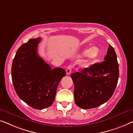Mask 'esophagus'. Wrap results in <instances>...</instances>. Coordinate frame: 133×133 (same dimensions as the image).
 <instances>
[{
    "label": "esophagus",
    "mask_w": 133,
    "mask_h": 133,
    "mask_svg": "<svg viewBox=\"0 0 133 133\" xmlns=\"http://www.w3.org/2000/svg\"><path fill=\"white\" fill-rule=\"evenodd\" d=\"M72 65H69V66H67V69H66V74L67 75H69L72 72Z\"/></svg>",
    "instance_id": "esophagus-1"
}]
</instances>
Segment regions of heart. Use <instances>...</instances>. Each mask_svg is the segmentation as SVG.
Masks as SVG:
<instances>
[{"label": "heart", "instance_id": "obj_1", "mask_svg": "<svg viewBox=\"0 0 133 133\" xmlns=\"http://www.w3.org/2000/svg\"><path fill=\"white\" fill-rule=\"evenodd\" d=\"M99 54V50L97 47H93L90 49H85L83 52V55H87L90 59H95L98 57Z\"/></svg>", "mask_w": 133, "mask_h": 133}]
</instances>
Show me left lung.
Segmentation results:
<instances>
[{"label":"left lung","mask_w":133,"mask_h":133,"mask_svg":"<svg viewBox=\"0 0 133 133\" xmlns=\"http://www.w3.org/2000/svg\"><path fill=\"white\" fill-rule=\"evenodd\" d=\"M119 75L116 54L110 44L103 62L95 63L81 72L71 75L75 86V104L83 109L95 108L104 104L113 95Z\"/></svg>","instance_id":"1"}]
</instances>
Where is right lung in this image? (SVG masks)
<instances>
[{
	"instance_id": "add662e5",
	"label": "right lung",
	"mask_w": 133,
	"mask_h": 133,
	"mask_svg": "<svg viewBox=\"0 0 133 133\" xmlns=\"http://www.w3.org/2000/svg\"><path fill=\"white\" fill-rule=\"evenodd\" d=\"M40 37L31 38L18 49L12 64V84L18 96L35 109L51 105L58 84L66 76L62 68L52 69L37 53Z\"/></svg>"
}]
</instances>
